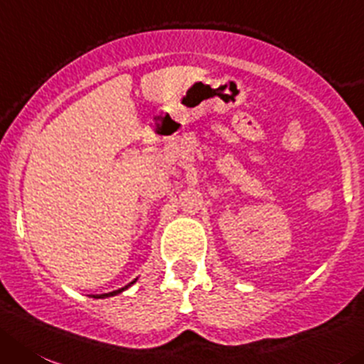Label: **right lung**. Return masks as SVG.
Listing matches in <instances>:
<instances>
[{
	"instance_id": "obj_1",
	"label": "right lung",
	"mask_w": 364,
	"mask_h": 364,
	"mask_svg": "<svg viewBox=\"0 0 364 364\" xmlns=\"http://www.w3.org/2000/svg\"><path fill=\"white\" fill-rule=\"evenodd\" d=\"M136 280H132L131 284L129 285H125V287H122V289H117V291H113V293H105V294H97V296H93V298H107V296H114V294H118V293H122V291H125L127 289V287H131L132 284H134Z\"/></svg>"
}]
</instances>
